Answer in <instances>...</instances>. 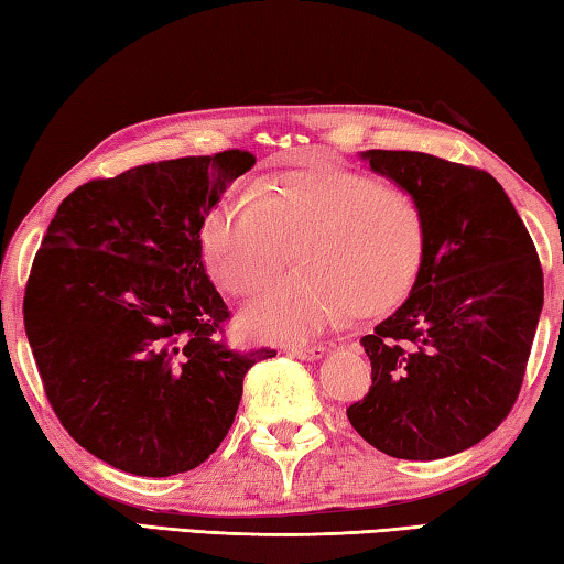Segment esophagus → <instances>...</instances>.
Returning <instances> with one entry per match:
<instances>
[{
  "mask_svg": "<svg viewBox=\"0 0 564 564\" xmlns=\"http://www.w3.org/2000/svg\"><path fill=\"white\" fill-rule=\"evenodd\" d=\"M285 352L293 358H301V360H318L326 356V348L323 346H289Z\"/></svg>",
  "mask_w": 564,
  "mask_h": 564,
  "instance_id": "34e87169",
  "label": "esophagus"
}]
</instances>
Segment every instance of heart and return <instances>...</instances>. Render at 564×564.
<instances>
[{
    "mask_svg": "<svg viewBox=\"0 0 564 564\" xmlns=\"http://www.w3.org/2000/svg\"><path fill=\"white\" fill-rule=\"evenodd\" d=\"M293 238L299 269L273 279L241 313L256 338H305L352 308L358 316L395 308L423 263L425 216L405 191L311 159L259 186H234L198 234L208 273L231 295L259 289Z\"/></svg>",
    "mask_w": 564,
    "mask_h": 564,
    "instance_id": "1",
    "label": "heart"
}]
</instances>
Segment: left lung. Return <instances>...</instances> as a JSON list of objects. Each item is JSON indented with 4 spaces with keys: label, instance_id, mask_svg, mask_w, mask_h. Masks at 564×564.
<instances>
[{
    "label": "left lung",
    "instance_id": "1",
    "mask_svg": "<svg viewBox=\"0 0 564 564\" xmlns=\"http://www.w3.org/2000/svg\"><path fill=\"white\" fill-rule=\"evenodd\" d=\"M417 202L425 253L405 303L360 338L373 368L348 408L362 441L400 460L463 453L520 395L542 299V265L488 171L420 151H362Z\"/></svg>",
    "mask_w": 564,
    "mask_h": 564
}]
</instances>
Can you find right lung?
Wrapping results in <instances>:
<instances>
[{
	"label": "right lung",
	"instance_id": "right-lung-1",
	"mask_svg": "<svg viewBox=\"0 0 564 564\" xmlns=\"http://www.w3.org/2000/svg\"><path fill=\"white\" fill-rule=\"evenodd\" d=\"M248 151L94 178L56 208L24 291L44 393L84 451L123 473L194 470L234 425L243 376L275 350L224 343L202 224Z\"/></svg>",
	"mask_w": 564,
	"mask_h": 564
}]
</instances>
